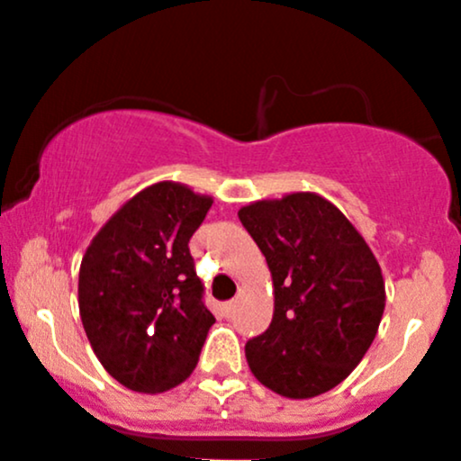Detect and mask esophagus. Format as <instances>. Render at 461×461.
Wrapping results in <instances>:
<instances>
[{
	"label": "esophagus",
	"mask_w": 461,
	"mask_h": 461,
	"mask_svg": "<svg viewBox=\"0 0 461 461\" xmlns=\"http://www.w3.org/2000/svg\"><path fill=\"white\" fill-rule=\"evenodd\" d=\"M234 310H236V301H227V303H225V312L231 314V312H234Z\"/></svg>",
	"instance_id": "34e87169"
}]
</instances>
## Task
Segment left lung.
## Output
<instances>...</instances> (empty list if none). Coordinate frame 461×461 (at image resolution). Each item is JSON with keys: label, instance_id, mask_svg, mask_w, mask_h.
<instances>
[{"label": "left lung", "instance_id": "1", "mask_svg": "<svg viewBox=\"0 0 461 461\" xmlns=\"http://www.w3.org/2000/svg\"><path fill=\"white\" fill-rule=\"evenodd\" d=\"M274 283V317L245 357L265 388L310 399L341 384L373 346L385 308L381 267L341 209L312 192L240 207Z\"/></svg>", "mask_w": 461, "mask_h": 461}]
</instances>
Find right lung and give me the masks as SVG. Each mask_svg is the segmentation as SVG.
<instances>
[{"mask_svg":"<svg viewBox=\"0 0 461 461\" xmlns=\"http://www.w3.org/2000/svg\"><path fill=\"white\" fill-rule=\"evenodd\" d=\"M212 196L162 183L129 198L86 248L77 303L93 352L136 393H165L194 373L209 328L189 239Z\"/></svg>","mask_w":461,"mask_h":461,"instance_id":"add662e5","label":"right lung"}]
</instances>
